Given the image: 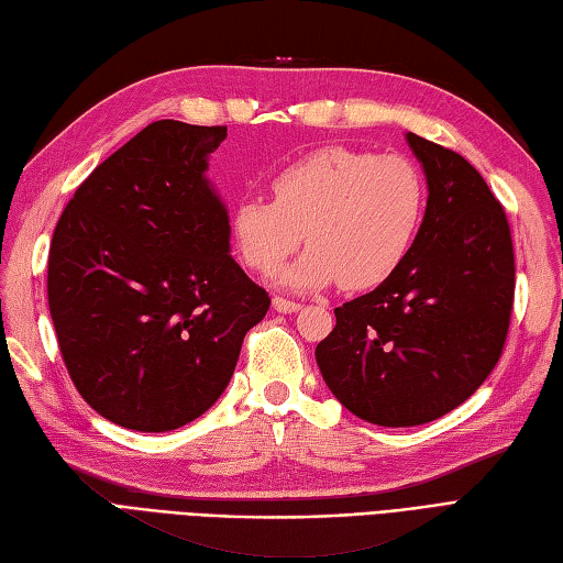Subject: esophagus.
Wrapping results in <instances>:
<instances>
[{
  "instance_id": "obj_1",
  "label": "esophagus",
  "mask_w": 563,
  "mask_h": 563,
  "mask_svg": "<svg viewBox=\"0 0 563 563\" xmlns=\"http://www.w3.org/2000/svg\"><path fill=\"white\" fill-rule=\"evenodd\" d=\"M272 308L277 310V313H296V310H301V303L291 301V298H284V296H274Z\"/></svg>"
}]
</instances>
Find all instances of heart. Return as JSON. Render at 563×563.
<instances>
[{"mask_svg": "<svg viewBox=\"0 0 563 563\" xmlns=\"http://www.w3.org/2000/svg\"><path fill=\"white\" fill-rule=\"evenodd\" d=\"M272 199L247 197L231 211V239L245 265L269 274L303 241L308 250L279 282L316 289L340 282L371 289L407 260L427 183L415 161L346 146H322L291 161L269 183Z\"/></svg>", "mask_w": 563, "mask_h": 563, "instance_id": "1", "label": "heart"}]
</instances>
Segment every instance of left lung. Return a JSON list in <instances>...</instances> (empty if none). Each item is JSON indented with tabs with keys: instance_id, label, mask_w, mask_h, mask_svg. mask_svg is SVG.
<instances>
[{
	"instance_id": "obj_1",
	"label": "left lung",
	"mask_w": 563,
	"mask_h": 563,
	"mask_svg": "<svg viewBox=\"0 0 563 563\" xmlns=\"http://www.w3.org/2000/svg\"><path fill=\"white\" fill-rule=\"evenodd\" d=\"M429 202L407 260L334 308L316 346L324 383L358 419L417 427L477 390L504 354L516 257L501 202L453 148L407 132Z\"/></svg>"
}]
</instances>
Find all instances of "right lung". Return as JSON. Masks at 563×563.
<instances>
[{
	"label": "right lung",
	"instance_id": "right-lung-1",
	"mask_svg": "<svg viewBox=\"0 0 563 563\" xmlns=\"http://www.w3.org/2000/svg\"><path fill=\"white\" fill-rule=\"evenodd\" d=\"M227 128L156 120L86 178L53 233L47 303L71 383L98 415L173 431L217 402L269 294L231 257L205 178Z\"/></svg>",
	"mask_w": 563,
	"mask_h": 563
}]
</instances>
